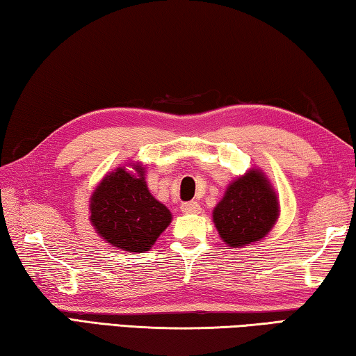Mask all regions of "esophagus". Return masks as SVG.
I'll list each match as a JSON object with an SVG mask.
<instances>
[{"label":"esophagus","mask_w":356,"mask_h":356,"mask_svg":"<svg viewBox=\"0 0 356 356\" xmlns=\"http://www.w3.org/2000/svg\"><path fill=\"white\" fill-rule=\"evenodd\" d=\"M181 211L186 214H197V213H200V205L194 200L186 202L181 205Z\"/></svg>","instance_id":"obj_1"}]
</instances>
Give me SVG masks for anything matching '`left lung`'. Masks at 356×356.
Returning a JSON list of instances; mask_svg holds the SVG:
<instances>
[{"instance_id": "8db88e82", "label": "left lung", "mask_w": 356, "mask_h": 356, "mask_svg": "<svg viewBox=\"0 0 356 356\" xmlns=\"http://www.w3.org/2000/svg\"><path fill=\"white\" fill-rule=\"evenodd\" d=\"M279 218L276 191L259 168L233 179L213 209V222L230 248L250 246L268 235Z\"/></svg>"}]
</instances>
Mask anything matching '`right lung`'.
Wrapping results in <instances>:
<instances>
[{
    "instance_id": "add662e5",
    "label": "right lung",
    "mask_w": 356,
    "mask_h": 356,
    "mask_svg": "<svg viewBox=\"0 0 356 356\" xmlns=\"http://www.w3.org/2000/svg\"><path fill=\"white\" fill-rule=\"evenodd\" d=\"M115 168L97 184L90 200V220L99 236L127 252H145L172 222V213L156 200L145 181V167Z\"/></svg>"
}]
</instances>
